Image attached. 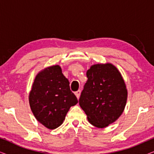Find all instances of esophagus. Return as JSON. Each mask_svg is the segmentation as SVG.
<instances>
[{"mask_svg": "<svg viewBox=\"0 0 154 154\" xmlns=\"http://www.w3.org/2000/svg\"><path fill=\"white\" fill-rule=\"evenodd\" d=\"M81 90H78V91H76V92H75V96H76V97L79 99V97H80V95H81Z\"/></svg>", "mask_w": 154, "mask_h": 154, "instance_id": "34e87169", "label": "esophagus"}]
</instances>
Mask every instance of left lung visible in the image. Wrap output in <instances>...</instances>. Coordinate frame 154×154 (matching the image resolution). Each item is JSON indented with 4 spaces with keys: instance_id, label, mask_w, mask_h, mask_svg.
<instances>
[{
    "instance_id": "8db88e82",
    "label": "left lung",
    "mask_w": 154,
    "mask_h": 154,
    "mask_svg": "<svg viewBox=\"0 0 154 154\" xmlns=\"http://www.w3.org/2000/svg\"><path fill=\"white\" fill-rule=\"evenodd\" d=\"M86 82L79 99L90 124L104 128L121 116L128 91L116 67L110 63L94 64L86 73Z\"/></svg>"
}]
</instances>
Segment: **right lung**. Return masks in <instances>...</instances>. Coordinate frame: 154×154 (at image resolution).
I'll list each match as a JSON object with an SVG mask.
<instances>
[{"label":"right lung","mask_w":154,"mask_h":154,"mask_svg":"<svg viewBox=\"0 0 154 154\" xmlns=\"http://www.w3.org/2000/svg\"><path fill=\"white\" fill-rule=\"evenodd\" d=\"M29 100L37 121L50 130L62 125L70 107L78 103L59 65L47 67L38 73Z\"/></svg>","instance_id":"1"}]
</instances>
